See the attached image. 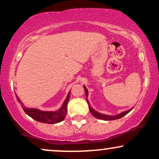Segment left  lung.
Segmentation results:
<instances>
[{"instance_id":"obj_1","label":"left lung","mask_w":159,"mask_h":159,"mask_svg":"<svg viewBox=\"0 0 159 159\" xmlns=\"http://www.w3.org/2000/svg\"><path fill=\"white\" fill-rule=\"evenodd\" d=\"M84 91H85V94H86V96H87V102L88 104V106H89V109H90V113L92 114L93 116H95L96 118H97V119H99V120H117V119H120V118L123 117V116H125V115H126L128 113L130 112L132 110V108L129 109V110L128 111H123V112L120 113V114H117V115H115V116H110V115H106V114H101V113L98 112V111H95L93 108L92 107L90 106V103H89V101L87 100V96H88V90H87V89L86 88L85 86H84Z\"/></svg>"}]
</instances>
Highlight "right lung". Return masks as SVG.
Instances as JSON below:
<instances>
[{
  "mask_svg": "<svg viewBox=\"0 0 159 159\" xmlns=\"http://www.w3.org/2000/svg\"><path fill=\"white\" fill-rule=\"evenodd\" d=\"M69 96H70V92H69L61 108L58 109V110L55 111H44L39 110L37 108H30V107H25L24 104L21 102V100L19 99V98L18 97L17 95H16V98H17L18 101L21 105V107H22L25 112L29 116H30L36 121L40 122V123L48 124L57 123L64 120L67 113V104H68Z\"/></svg>",
  "mask_w": 159,
  "mask_h": 159,
  "instance_id": "1",
  "label": "right lung"
}]
</instances>
